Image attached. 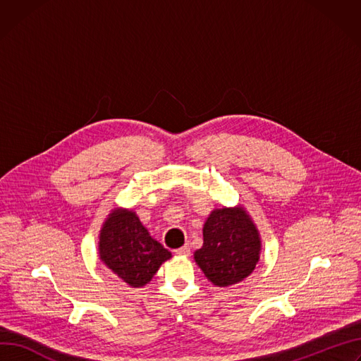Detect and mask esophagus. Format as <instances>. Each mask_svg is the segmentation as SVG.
<instances>
[{
    "instance_id": "34e87169",
    "label": "esophagus",
    "mask_w": 361,
    "mask_h": 361,
    "mask_svg": "<svg viewBox=\"0 0 361 361\" xmlns=\"http://www.w3.org/2000/svg\"><path fill=\"white\" fill-rule=\"evenodd\" d=\"M176 253H177V255H183V256H188V255H190V245H188V243L184 245L183 247L177 249Z\"/></svg>"
}]
</instances>
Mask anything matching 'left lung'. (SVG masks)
Wrapping results in <instances>:
<instances>
[{"label":"left lung","mask_w":361,"mask_h":361,"mask_svg":"<svg viewBox=\"0 0 361 361\" xmlns=\"http://www.w3.org/2000/svg\"><path fill=\"white\" fill-rule=\"evenodd\" d=\"M203 240L194 260L214 286L242 282L260 259V233L242 204L213 209L203 226Z\"/></svg>","instance_id":"8db88e82"}]
</instances>
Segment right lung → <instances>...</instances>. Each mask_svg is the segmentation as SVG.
I'll list each match as a JSON object with an SVG mask.
<instances>
[{
  "instance_id": "right-lung-1",
  "label": "right lung",
  "mask_w": 361,
  "mask_h": 361,
  "mask_svg": "<svg viewBox=\"0 0 361 361\" xmlns=\"http://www.w3.org/2000/svg\"><path fill=\"white\" fill-rule=\"evenodd\" d=\"M102 264L130 288H141L154 278L171 252L155 240L138 214L115 207L106 216L97 242Z\"/></svg>"
}]
</instances>
